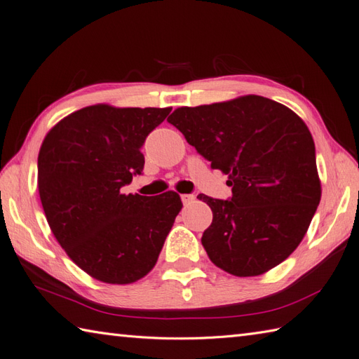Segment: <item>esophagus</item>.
I'll use <instances>...</instances> for the list:
<instances>
[{
	"mask_svg": "<svg viewBox=\"0 0 359 359\" xmlns=\"http://www.w3.org/2000/svg\"><path fill=\"white\" fill-rule=\"evenodd\" d=\"M194 200H195L194 195H187V194L181 195V201H182V204H184V205H189L190 203H194Z\"/></svg>",
	"mask_w": 359,
	"mask_h": 359,
	"instance_id": "obj_1",
	"label": "esophagus"
}]
</instances>
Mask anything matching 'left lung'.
Here are the masks:
<instances>
[{"label":"left lung","instance_id":"1","mask_svg":"<svg viewBox=\"0 0 359 359\" xmlns=\"http://www.w3.org/2000/svg\"><path fill=\"white\" fill-rule=\"evenodd\" d=\"M190 146L229 175L230 200L198 195L213 219L201 243L215 266L258 276L290 257L321 200L315 142L284 104L258 95L196 107L167 118Z\"/></svg>","mask_w":359,"mask_h":359}]
</instances>
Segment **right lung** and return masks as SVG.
I'll use <instances>...</instances> for the list:
<instances>
[{"instance_id": "1", "label": "right lung", "mask_w": 359, "mask_h": 359, "mask_svg": "<svg viewBox=\"0 0 359 359\" xmlns=\"http://www.w3.org/2000/svg\"><path fill=\"white\" fill-rule=\"evenodd\" d=\"M172 107L95 104L62 118L38 154V192L52 233L87 275L132 284L156 264L182 203L119 192L144 169L141 147Z\"/></svg>"}]
</instances>
